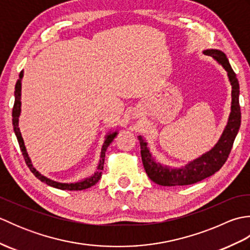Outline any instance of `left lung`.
<instances>
[{
    "label": "left lung",
    "mask_w": 250,
    "mask_h": 250,
    "mask_svg": "<svg viewBox=\"0 0 250 250\" xmlns=\"http://www.w3.org/2000/svg\"><path fill=\"white\" fill-rule=\"evenodd\" d=\"M203 52L204 55L214 58L228 72V77L232 86V103L229 120H228L224 133L214 148L179 168H173L157 163L155 159L151 157L145 140L142 136H139L143 166L148 177L153 183L160 186L172 187V186L195 184L218 172L230 155L233 143L241 126V106L238 102L240 84H238L236 74L232 70L225 52L217 49H207Z\"/></svg>",
    "instance_id": "8db88e82"
}]
</instances>
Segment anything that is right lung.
<instances>
[{"label":"right lung","instance_id":"right-lung-1","mask_svg":"<svg viewBox=\"0 0 250 250\" xmlns=\"http://www.w3.org/2000/svg\"><path fill=\"white\" fill-rule=\"evenodd\" d=\"M22 77H23V71H21L19 74V79L17 81V83H16V87H15V103H14V107H13V125H14L15 134H16V136H17L20 149H21V151H22V156L24 158L26 166L29 167L30 171L35 175L36 178H39L41 182H43L48 186H51V187H54V188H58L61 190H70V191L75 190V191H77V190H83V189H88L90 187H92V186H94L99 182L101 176H102V171L104 167V160H105V152H106V149H107V147L109 146L110 143L113 142V140L115 139V136L117 135V132H110V133H108L105 136V141H104V144L102 146V150H101L99 166H98L97 171H95V173L92 175V176L83 179V180H82V182L71 183V184L58 183V182H55V180H51L49 178L43 176V175L37 172L36 169L33 167V166H32L31 160L28 156V152H26V149H25L23 139H22V136H21L19 126H18L19 116H20V111H21L20 99H21V79H22Z\"/></svg>","mask_w":250,"mask_h":250}]
</instances>
